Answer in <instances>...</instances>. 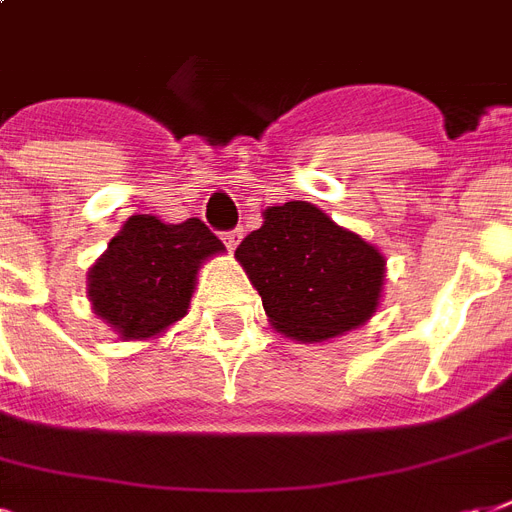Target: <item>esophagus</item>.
Wrapping results in <instances>:
<instances>
[{"mask_svg": "<svg viewBox=\"0 0 512 512\" xmlns=\"http://www.w3.org/2000/svg\"><path fill=\"white\" fill-rule=\"evenodd\" d=\"M241 236H244V230H241V228H236V230H228V233H225V236H222V241H225V247H228L230 252H233V249L239 247Z\"/></svg>", "mask_w": 512, "mask_h": 512, "instance_id": "esophagus-1", "label": "esophagus"}]
</instances>
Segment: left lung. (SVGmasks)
<instances>
[{
    "mask_svg": "<svg viewBox=\"0 0 512 512\" xmlns=\"http://www.w3.org/2000/svg\"><path fill=\"white\" fill-rule=\"evenodd\" d=\"M276 333L322 343L368 322L381 306L386 257L308 201L268 206L236 249Z\"/></svg>",
    "mask_w": 512,
    "mask_h": 512,
    "instance_id": "obj_1",
    "label": "left lung"
}]
</instances>
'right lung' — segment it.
<instances>
[{"label": "right lung", "mask_w": 512, "mask_h": 512, "mask_svg": "<svg viewBox=\"0 0 512 512\" xmlns=\"http://www.w3.org/2000/svg\"><path fill=\"white\" fill-rule=\"evenodd\" d=\"M222 252V241L195 217L174 225L134 214L88 268L91 311L120 341H152L185 317L198 268Z\"/></svg>", "instance_id": "right-lung-1"}]
</instances>
